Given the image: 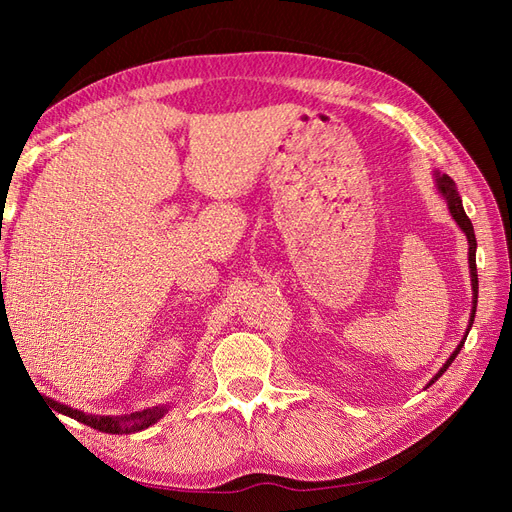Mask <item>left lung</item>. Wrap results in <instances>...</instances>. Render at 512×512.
<instances>
[{"label": "left lung", "mask_w": 512, "mask_h": 512, "mask_svg": "<svg viewBox=\"0 0 512 512\" xmlns=\"http://www.w3.org/2000/svg\"><path fill=\"white\" fill-rule=\"evenodd\" d=\"M436 185H438V192L444 196V200H446V205H448V211H451V215H453V220L459 224V228L466 232V237H468V245H470V250H468V265H470V280H472V316H470V327L466 329V335H463V339L468 337V333H470V329H472V322H474V314H476V301H478V275H476V237H474V226H472V222H470V218L466 215V211H463V205H461V196H459V192H457V185H455V181L448 177V175H440V173H436ZM463 339H461V344L455 348V352L448 356V361L442 365V369L438 371L436 376L431 378V382L429 384H433L436 382L444 371L448 369V365H451L453 361H455V356L459 354V350H461V346H463ZM427 384V386H429Z\"/></svg>", "instance_id": "8db88e82"}]
</instances>
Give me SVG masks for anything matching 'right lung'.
Instances as JSON below:
<instances>
[{
  "label": "right lung",
  "mask_w": 512,
  "mask_h": 512,
  "mask_svg": "<svg viewBox=\"0 0 512 512\" xmlns=\"http://www.w3.org/2000/svg\"><path fill=\"white\" fill-rule=\"evenodd\" d=\"M49 404L53 406L55 412L59 414H66L74 421L85 423L89 427H94L98 431L104 433H134V431H143L149 425L158 423L160 418L166 414V406H156V408H149L143 412H132V414H123V416H98V414H85L81 410H74L68 408L64 404H59V401L49 399Z\"/></svg>",
  "instance_id": "add662e5"
}]
</instances>
